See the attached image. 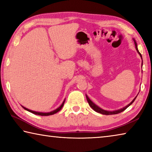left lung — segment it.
<instances>
[{
	"label": "left lung",
	"instance_id": "left-lung-1",
	"mask_svg": "<svg viewBox=\"0 0 152 152\" xmlns=\"http://www.w3.org/2000/svg\"><path fill=\"white\" fill-rule=\"evenodd\" d=\"M133 41H134V43H135V45L136 50H137V53H139V55L140 56V57H141V60H142V56H141V53H140V51H139V50H138L137 43H136L135 39H133ZM142 64H143V60H142ZM141 66H142V65H141ZM137 96H136L134 98V99H133V101H132V102H131L129 104H128L127 105V106H125V107L122 108V109H118V110H113V111H109V110H106L102 109H101V107H99V106H97L96 104H95L94 103V102H92V101H91V100L89 99L88 96H87V95L86 94V97L87 101H88V104H89V105H90V107H91L92 108V109L94 110V111H96V112L99 113H101V114H102V115H115V114H118V113H120L123 112V110H125L126 109H127V107H129L130 105L132 104L133 103V102L135 101V100L136 98H137Z\"/></svg>",
	"mask_w": 152,
	"mask_h": 152
}]
</instances>
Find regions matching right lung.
Returning <instances> with one entry per match:
<instances>
[{
	"mask_svg": "<svg viewBox=\"0 0 152 152\" xmlns=\"http://www.w3.org/2000/svg\"><path fill=\"white\" fill-rule=\"evenodd\" d=\"M65 100H66V99H64V101H63L62 104H61L60 105V106L58 108H57V109H55V110H52V111H51V112H48V113L37 112V111H34V110H30V109H27V108H25V107L22 106V105H21V107H22L24 109H25V110H27V111H29V112H30V113H33V114H35V115H41V116H49V115H53V114H55V113H58V111H60V110L61 109V108H62V107H63V106H64V102H65Z\"/></svg>",
	"mask_w": 152,
	"mask_h": 152,
	"instance_id": "obj_1",
	"label": "right lung"
}]
</instances>
